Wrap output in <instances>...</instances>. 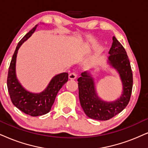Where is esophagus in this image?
I'll use <instances>...</instances> for the list:
<instances>
[{"label":"esophagus","mask_w":148,"mask_h":148,"mask_svg":"<svg viewBox=\"0 0 148 148\" xmlns=\"http://www.w3.org/2000/svg\"><path fill=\"white\" fill-rule=\"evenodd\" d=\"M76 77H77V74H76V72H72L69 74V78H70V80L76 79Z\"/></svg>","instance_id":"obj_1"}]
</instances>
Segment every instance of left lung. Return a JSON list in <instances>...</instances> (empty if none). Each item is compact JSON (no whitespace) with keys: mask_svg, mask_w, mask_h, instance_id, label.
I'll return each instance as SVG.
<instances>
[{"mask_svg":"<svg viewBox=\"0 0 148 148\" xmlns=\"http://www.w3.org/2000/svg\"><path fill=\"white\" fill-rule=\"evenodd\" d=\"M107 63L118 72L122 83V93L118 99L112 102L102 100L98 96L94 78L89 71H85L78 78V96L80 105L89 118L105 121L120 113L130 101L132 89V72L128 57L122 45L113 37L108 52Z\"/></svg>","mask_w":148,"mask_h":148,"instance_id":"left-lung-1","label":"left lung"}]
</instances>
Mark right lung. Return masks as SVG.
<instances>
[{"mask_svg": "<svg viewBox=\"0 0 148 148\" xmlns=\"http://www.w3.org/2000/svg\"><path fill=\"white\" fill-rule=\"evenodd\" d=\"M37 24L20 41L13 55L8 71L7 89L14 105L23 112L33 117L48 113L55 102L57 93L68 80V74L63 72L54 76L47 87L40 93L27 91L17 78L16 73V57L22 44L32 35L36 30Z\"/></svg>", "mask_w": 148, "mask_h": 148, "instance_id": "add662e5", "label": "right lung"}]
</instances>
